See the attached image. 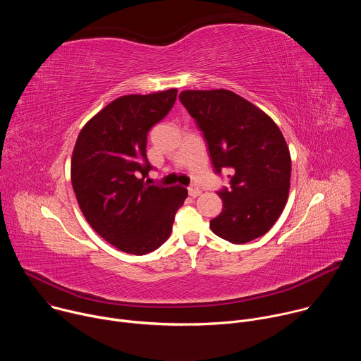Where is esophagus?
I'll use <instances>...</instances> for the list:
<instances>
[{"instance_id":"obj_1","label":"esophagus","mask_w":361,"mask_h":361,"mask_svg":"<svg viewBox=\"0 0 361 361\" xmlns=\"http://www.w3.org/2000/svg\"><path fill=\"white\" fill-rule=\"evenodd\" d=\"M201 192H202V191H201L197 185H191V187H188V194H190L191 197H198Z\"/></svg>"}]
</instances>
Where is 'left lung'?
<instances>
[{"label":"left lung","mask_w":361,"mask_h":361,"mask_svg":"<svg viewBox=\"0 0 361 361\" xmlns=\"http://www.w3.org/2000/svg\"><path fill=\"white\" fill-rule=\"evenodd\" d=\"M181 104L202 133L214 171L230 170V187L217 194L223 212L210 228L233 244L264 235L287 202L291 159L276 123L228 90H188Z\"/></svg>","instance_id":"left-lung-1"}]
</instances>
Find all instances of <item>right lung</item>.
Segmentation results:
<instances>
[{
  "label": "right lung",
  "mask_w": 361,
  "mask_h": 361,
  "mask_svg": "<svg viewBox=\"0 0 361 361\" xmlns=\"http://www.w3.org/2000/svg\"><path fill=\"white\" fill-rule=\"evenodd\" d=\"M177 90L123 95L80 131L71 183L90 226L118 250L142 255L157 250L173 230L187 198L184 187L145 181L147 135L173 109Z\"/></svg>",
  "instance_id": "right-lung-1"
}]
</instances>
